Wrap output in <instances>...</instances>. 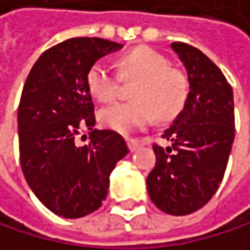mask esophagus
I'll return each instance as SVG.
<instances>
[{
	"instance_id": "1",
	"label": "esophagus",
	"mask_w": 250,
	"mask_h": 250,
	"mask_svg": "<svg viewBox=\"0 0 250 250\" xmlns=\"http://www.w3.org/2000/svg\"><path fill=\"white\" fill-rule=\"evenodd\" d=\"M127 146H129V150L130 152H136L138 148H140V141L138 140H133V138H127Z\"/></svg>"
}]
</instances>
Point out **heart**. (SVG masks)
<instances>
[{
    "label": "heart",
    "instance_id": "heart-1",
    "mask_svg": "<svg viewBox=\"0 0 250 250\" xmlns=\"http://www.w3.org/2000/svg\"><path fill=\"white\" fill-rule=\"evenodd\" d=\"M120 73L124 79L136 80L132 89L133 102L115 103L98 112L103 127L129 135L153 123L155 115L167 120L182 109L188 82L181 69L168 66V61L153 48L138 47L118 61ZM88 91L98 102H112L120 91V77L114 69L97 62L86 74Z\"/></svg>",
    "mask_w": 250,
    "mask_h": 250
}]
</instances>
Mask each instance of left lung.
<instances>
[{
    "mask_svg": "<svg viewBox=\"0 0 250 250\" xmlns=\"http://www.w3.org/2000/svg\"><path fill=\"white\" fill-rule=\"evenodd\" d=\"M184 63L189 92L184 109L164 130L168 147L153 146L155 168L147 191L155 205L171 215H187L211 200L223 179L235 136L234 94L209 57L184 42H173Z\"/></svg>",
    "mask_w": 250,
    "mask_h": 250,
    "instance_id": "left-lung-1",
    "label": "left lung"
}]
</instances>
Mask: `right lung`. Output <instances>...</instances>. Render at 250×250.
Here are the masks:
<instances>
[{
    "label": "right lung",
    "mask_w": 250,
    "mask_h": 250,
    "mask_svg": "<svg viewBox=\"0 0 250 250\" xmlns=\"http://www.w3.org/2000/svg\"><path fill=\"white\" fill-rule=\"evenodd\" d=\"M121 43L73 38L43 51L25 80L18 107L19 158L25 181L51 212L84 217L102 207L109 176L129 153L124 138L98 130L86 86L89 68ZM90 141L75 144L82 128Z\"/></svg>",
    "instance_id": "add662e5"
}]
</instances>
